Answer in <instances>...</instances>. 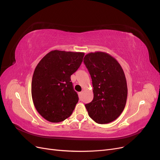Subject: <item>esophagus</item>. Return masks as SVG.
I'll return each instance as SVG.
<instances>
[{"instance_id": "1", "label": "esophagus", "mask_w": 160, "mask_h": 160, "mask_svg": "<svg viewBox=\"0 0 160 160\" xmlns=\"http://www.w3.org/2000/svg\"><path fill=\"white\" fill-rule=\"evenodd\" d=\"M81 94H82V92H79V93H78V95H79V98H80V97H81Z\"/></svg>"}]
</instances>
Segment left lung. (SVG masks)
<instances>
[{
  "instance_id": "1",
  "label": "left lung",
  "mask_w": 160,
  "mask_h": 160,
  "mask_svg": "<svg viewBox=\"0 0 160 160\" xmlns=\"http://www.w3.org/2000/svg\"><path fill=\"white\" fill-rule=\"evenodd\" d=\"M93 84V99L85 104L89 117L99 124L109 123L122 114L128 97L122 67L107 52H89L84 57Z\"/></svg>"
}]
</instances>
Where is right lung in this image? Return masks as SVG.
I'll use <instances>...</instances> for the list:
<instances>
[{"instance_id":"1","label":"right lung","mask_w":160,"mask_h":160,"mask_svg":"<svg viewBox=\"0 0 160 160\" xmlns=\"http://www.w3.org/2000/svg\"><path fill=\"white\" fill-rule=\"evenodd\" d=\"M84 55L51 51L37 65L32 79V98L37 111L46 120L61 122L72 114L79 98L71 75L79 69Z\"/></svg>"}]
</instances>
